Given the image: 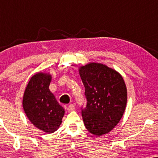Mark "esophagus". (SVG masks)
Here are the masks:
<instances>
[{"instance_id": "34e87169", "label": "esophagus", "mask_w": 158, "mask_h": 158, "mask_svg": "<svg viewBox=\"0 0 158 158\" xmlns=\"http://www.w3.org/2000/svg\"><path fill=\"white\" fill-rule=\"evenodd\" d=\"M75 109V105H73V104H70L68 106V111L70 112L74 111Z\"/></svg>"}]
</instances>
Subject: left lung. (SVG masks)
Instances as JSON below:
<instances>
[{
    "instance_id": "obj_1",
    "label": "left lung",
    "mask_w": 158,
    "mask_h": 158,
    "mask_svg": "<svg viewBox=\"0 0 158 158\" xmlns=\"http://www.w3.org/2000/svg\"><path fill=\"white\" fill-rule=\"evenodd\" d=\"M87 104L82 109L86 129L101 136L119 122L127 102V90L119 73L106 64L90 62L79 68Z\"/></svg>"
}]
</instances>
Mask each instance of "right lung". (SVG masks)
I'll return each mask as SVG.
<instances>
[{"label": "right lung", "mask_w": 158, "mask_h": 158, "mask_svg": "<svg viewBox=\"0 0 158 158\" xmlns=\"http://www.w3.org/2000/svg\"><path fill=\"white\" fill-rule=\"evenodd\" d=\"M52 75L37 73L30 78L23 96L22 105L26 115L34 126L47 134L59 128L64 109L49 90Z\"/></svg>", "instance_id": "right-lung-1"}]
</instances>
